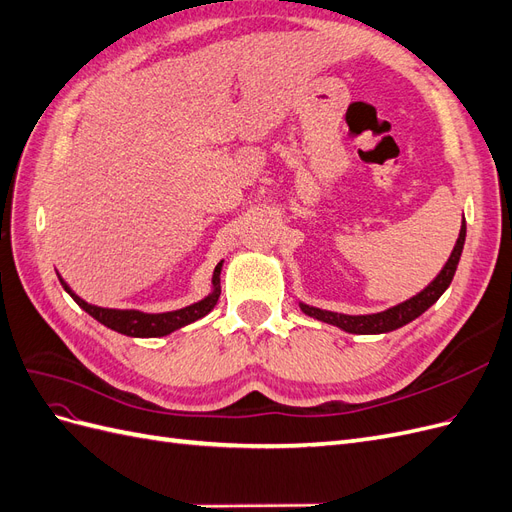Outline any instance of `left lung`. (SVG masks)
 Segmentation results:
<instances>
[{
	"label": "left lung",
	"instance_id": "obj_1",
	"mask_svg": "<svg viewBox=\"0 0 512 512\" xmlns=\"http://www.w3.org/2000/svg\"><path fill=\"white\" fill-rule=\"evenodd\" d=\"M463 243H466V220H461V230H459L457 243L453 247L451 256H448V260L444 262L442 271L436 277H433V280L421 292H416L414 297L406 299L404 303H397L389 309H384V312L352 316V314L329 312V309H320V307H314V305H307V303L299 301L301 312L320 320V322L333 324V327L342 329L346 333H356V335H380V333H389V331L401 329L404 324H408V322L416 320L421 314H425L427 309L442 297L446 288L451 286L455 271H457V265H459L461 252H463Z\"/></svg>",
	"mask_w": 512,
	"mask_h": 512
}]
</instances>
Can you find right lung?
I'll use <instances>...</instances> for the list:
<instances>
[{
  "instance_id": "1",
  "label": "right lung",
  "mask_w": 512,
  "mask_h": 512,
  "mask_svg": "<svg viewBox=\"0 0 512 512\" xmlns=\"http://www.w3.org/2000/svg\"><path fill=\"white\" fill-rule=\"evenodd\" d=\"M222 265H224V260H220L218 267H215V271H213L211 292L205 299H200L188 307L175 309V312H164V314H147V312H141V309H111V307L91 305L85 299H81L79 294H76L64 282V277H61L59 273H57V277H59L61 286H64V290L76 303H79V307H83L91 318H96L100 324H104V327L113 329L121 335H128V337H164L181 327H188V324H192L200 318H205L211 312L215 303H218L220 292H222V288H220Z\"/></svg>"
}]
</instances>
